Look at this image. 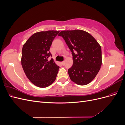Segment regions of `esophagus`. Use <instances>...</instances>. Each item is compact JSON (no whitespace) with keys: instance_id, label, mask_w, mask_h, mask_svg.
Masks as SVG:
<instances>
[{"instance_id":"esophagus-1","label":"esophagus","mask_w":125,"mask_h":125,"mask_svg":"<svg viewBox=\"0 0 125 125\" xmlns=\"http://www.w3.org/2000/svg\"><path fill=\"white\" fill-rule=\"evenodd\" d=\"M61 63H62V66H64V65H65V62H64V61L62 62Z\"/></svg>"}]
</instances>
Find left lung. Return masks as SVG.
<instances>
[{"label": "left lung", "instance_id": "1", "mask_svg": "<svg viewBox=\"0 0 125 125\" xmlns=\"http://www.w3.org/2000/svg\"><path fill=\"white\" fill-rule=\"evenodd\" d=\"M58 35L65 40L73 55V65L68 70L71 80L78 85L88 84L102 65L100 44L89 33L80 30L62 31Z\"/></svg>", "mask_w": 125, "mask_h": 125}]
</instances>
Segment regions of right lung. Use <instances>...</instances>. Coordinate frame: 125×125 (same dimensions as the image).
I'll return each mask as SVG.
<instances>
[{
  "label": "right lung",
  "mask_w": 125,
  "mask_h": 125,
  "mask_svg": "<svg viewBox=\"0 0 125 125\" xmlns=\"http://www.w3.org/2000/svg\"><path fill=\"white\" fill-rule=\"evenodd\" d=\"M59 31L37 32L24 44L21 65L29 80L40 88H46L54 82L59 67L54 62L50 49Z\"/></svg>",
  "instance_id": "obj_1"
}]
</instances>
